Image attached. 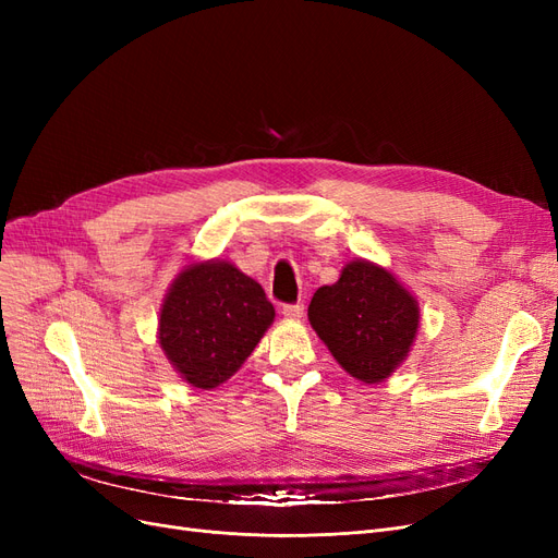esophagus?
Listing matches in <instances>:
<instances>
[{
	"label": "esophagus",
	"instance_id": "1",
	"mask_svg": "<svg viewBox=\"0 0 558 558\" xmlns=\"http://www.w3.org/2000/svg\"><path fill=\"white\" fill-rule=\"evenodd\" d=\"M281 314H283V318H289V320H300L302 316H305V305H283V310H281Z\"/></svg>",
	"mask_w": 558,
	"mask_h": 558
}]
</instances>
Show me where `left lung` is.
<instances>
[{"label":"left lung","instance_id":"8db88e82","mask_svg":"<svg viewBox=\"0 0 558 558\" xmlns=\"http://www.w3.org/2000/svg\"><path fill=\"white\" fill-rule=\"evenodd\" d=\"M310 324L332 359L363 384H379L408 361L418 332V302L393 272L349 260L310 302Z\"/></svg>","mask_w":558,"mask_h":558}]
</instances>
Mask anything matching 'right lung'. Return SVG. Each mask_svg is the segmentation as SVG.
I'll return each instance as SVG.
<instances>
[{"instance_id":"obj_1","label":"right lung","mask_w":558,"mask_h":558,"mask_svg":"<svg viewBox=\"0 0 558 558\" xmlns=\"http://www.w3.org/2000/svg\"><path fill=\"white\" fill-rule=\"evenodd\" d=\"M272 320L256 279L230 260H193L167 289L158 342L183 381L211 391L238 373Z\"/></svg>"}]
</instances>
